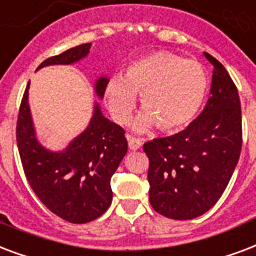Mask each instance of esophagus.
Returning a JSON list of instances; mask_svg holds the SVG:
<instances>
[{
    "instance_id": "1",
    "label": "esophagus",
    "mask_w": 256,
    "mask_h": 256,
    "mask_svg": "<svg viewBox=\"0 0 256 256\" xmlns=\"http://www.w3.org/2000/svg\"><path fill=\"white\" fill-rule=\"evenodd\" d=\"M128 148L132 150H138L141 149L142 142L138 140V138H134V136H128Z\"/></svg>"
}]
</instances>
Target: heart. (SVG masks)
Here are the masks:
<instances>
[{
	"label": "heart",
	"mask_w": 256,
	"mask_h": 256,
	"mask_svg": "<svg viewBox=\"0 0 256 256\" xmlns=\"http://www.w3.org/2000/svg\"><path fill=\"white\" fill-rule=\"evenodd\" d=\"M208 91V75L196 60L169 50L145 54L128 64L124 76L107 80L104 100L112 120L128 124L141 95L144 108L134 128L145 132L158 126L166 132H177L198 116Z\"/></svg>",
	"instance_id": "b5f03b06"
}]
</instances>
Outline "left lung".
I'll use <instances>...</instances> for the list:
<instances>
[{
  "mask_svg": "<svg viewBox=\"0 0 256 256\" xmlns=\"http://www.w3.org/2000/svg\"><path fill=\"white\" fill-rule=\"evenodd\" d=\"M210 96L188 128L146 142L149 200L156 212L173 220L202 216L227 188L242 152L240 99L235 83L214 56Z\"/></svg>",
  "mask_w": 256,
  "mask_h": 256,
  "instance_id": "obj_1",
  "label": "left lung"
}]
</instances>
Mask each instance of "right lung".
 Masks as SVG:
<instances>
[{
    "instance_id": "obj_1",
    "label": "right lung",
    "mask_w": 256,
    "mask_h": 256,
    "mask_svg": "<svg viewBox=\"0 0 256 256\" xmlns=\"http://www.w3.org/2000/svg\"><path fill=\"white\" fill-rule=\"evenodd\" d=\"M91 42L70 48L44 60L37 70L50 64H72L87 56ZM107 78L95 84L104 95ZM28 88L21 100L16 128L20 158L30 188L44 206L58 218L74 224L92 222L111 204V176L128 152V140L120 124L103 116L95 106L88 128L64 152L44 149L36 140L28 106Z\"/></svg>"
}]
</instances>
